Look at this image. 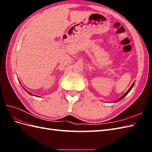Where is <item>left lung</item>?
Listing matches in <instances>:
<instances>
[{
    "instance_id": "8db88e82",
    "label": "left lung",
    "mask_w": 152,
    "mask_h": 152,
    "mask_svg": "<svg viewBox=\"0 0 152 152\" xmlns=\"http://www.w3.org/2000/svg\"><path fill=\"white\" fill-rule=\"evenodd\" d=\"M127 93H125V95H127ZM125 95H124V96H122V97H121V98H120V99H119V100H118V101H120V100H121V99H123V98H124V96H125Z\"/></svg>"
}]
</instances>
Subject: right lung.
<instances>
[{
  "label": "right lung",
  "mask_w": 152,
  "mask_h": 152,
  "mask_svg": "<svg viewBox=\"0 0 152 152\" xmlns=\"http://www.w3.org/2000/svg\"><path fill=\"white\" fill-rule=\"evenodd\" d=\"M26 91H27V90H26ZM27 93H28V92L27 91ZM28 94H31V93H28Z\"/></svg>",
  "instance_id": "add662e5"
}]
</instances>
